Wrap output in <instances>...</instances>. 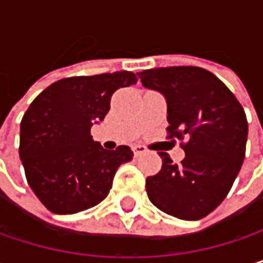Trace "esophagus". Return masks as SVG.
<instances>
[{
  "label": "esophagus",
  "instance_id": "1",
  "mask_svg": "<svg viewBox=\"0 0 263 263\" xmlns=\"http://www.w3.org/2000/svg\"><path fill=\"white\" fill-rule=\"evenodd\" d=\"M132 151H134V155H135V157H138V155H141V154H146V152H147V149H146L143 144H135V146L132 147Z\"/></svg>",
  "mask_w": 263,
  "mask_h": 263
}]
</instances>
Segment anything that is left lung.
Segmentation results:
<instances>
[{
	"mask_svg": "<svg viewBox=\"0 0 263 263\" xmlns=\"http://www.w3.org/2000/svg\"><path fill=\"white\" fill-rule=\"evenodd\" d=\"M138 78L143 86L164 96L169 138L185 140L180 164L160 152L163 166L147 177V196L167 215L201 219L224 201L243 163L248 135L243 108L221 80L199 67L152 68Z\"/></svg>",
	"mask_w": 263,
	"mask_h": 263,
	"instance_id": "8db88e82",
	"label": "left lung"
}]
</instances>
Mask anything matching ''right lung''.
<instances>
[{
    "instance_id": "1",
    "label": "right lung",
    "mask_w": 263,
    "mask_h": 263,
    "mask_svg": "<svg viewBox=\"0 0 263 263\" xmlns=\"http://www.w3.org/2000/svg\"><path fill=\"white\" fill-rule=\"evenodd\" d=\"M131 71L76 76L51 83L21 122L20 157L28 185L53 213L71 215L97 205L112 187L129 146L106 151L91 137L105 119L112 94L137 83Z\"/></svg>"
}]
</instances>
